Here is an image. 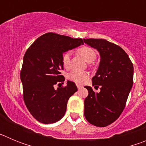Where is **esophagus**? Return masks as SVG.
I'll use <instances>...</instances> for the list:
<instances>
[{"instance_id": "34e87169", "label": "esophagus", "mask_w": 146, "mask_h": 146, "mask_svg": "<svg viewBox=\"0 0 146 146\" xmlns=\"http://www.w3.org/2000/svg\"><path fill=\"white\" fill-rule=\"evenodd\" d=\"M77 88L79 89H81V88H83V86H81V85H79V84H77Z\"/></svg>"}]
</instances>
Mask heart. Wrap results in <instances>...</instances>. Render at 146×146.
<instances>
[{
    "label": "heart",
    "mask_w": 146,
    "mask_h": 146,
    "mask_svg": "<svg viewBox=\"0 0 146 146\" xmlns=\"http://www.w3.org/2000/svg\"><path fill=\"white\" fill-rule=\"evenodd\" d=\"M77 53L83 58L88 63L94 61L96 58V52L94 48L88 46H82L77 49ZM63 66L65 69H69L70 66V52H66L63 54L61 58ZM88 73L86 72L72 71L68 74V79L76 83H82L88 78Z\"/></svg>",
    "instance_id": "obj_1"
}]
</instances>
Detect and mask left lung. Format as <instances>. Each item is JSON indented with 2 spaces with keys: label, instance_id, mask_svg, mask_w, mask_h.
I'll return each instance as SVG.
<instances>
[{
  "label": "left lung",
  "instance_id": "left-lung-1",
  "mask_svg": "<svg viewBox=\"0 0 146 146\" xmlns=\"http://www.w3.org/2000/svg\"><path fill=\"white\" fill-rule=\"evenodd\" d=\"M85 43L99 51L101 60L92 78L94 88L85 86L88 96L85 99L84 115L89 123L99 127L111 124L118 118L126 105L133 85L134 67L129 55L120 46L102 38H86Z\"/></svg>",
  "mask_w": 146,
  "mask_h": 146
}]
</instances>
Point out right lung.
Returning a JSON list of instances; mask_svg holds the SVG:
<instances>
[{
    "label": "right lung",
    "mask_w": 146,
    "mask_h": 146,
    "mask_svg": "<svg viewBox=\"0 0 146 146\" xmlns=\"http://www.w3.org/2000/svg\"><path fill=\"white\" fill-rule=\"evenodd\" d=\"M80 44H83L82 38L47 33L27 50L20 72L23 99L31 114L41 123H53L61 119L69 97L77 91L71 81L57 90L54 85L64 84L65 80L60 72L64 69L63 53Z\"/></svg>",
    "instance_id": "right-lung-1"
}]
</instances>
